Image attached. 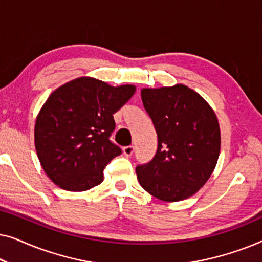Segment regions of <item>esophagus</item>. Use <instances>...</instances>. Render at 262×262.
Listing matches in <instances>:
<instances>
[{
  "instance_id": "esophagus-1",
  "label": "esophagus",
  "mask_w": 262,
  "mask_h": 262,
  "mask_svg": "<svg viewBox=\"0 0 262 262\" xmlns=\"http://www.w3.org/2000/svg\"><path fill=\"white\" fill-rule=\"evenodd\" d=\"M134 151H135V146H134V145L124 146V148H123V152H124V155H125V156H127V157L132 156V154H134Z\"/></svg>"
}]
</instances>
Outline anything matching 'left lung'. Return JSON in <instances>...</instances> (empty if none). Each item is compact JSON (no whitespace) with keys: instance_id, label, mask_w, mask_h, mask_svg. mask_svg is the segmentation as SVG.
Instances as JSON below:
<instances>
[{"instance_id":"obj_1","label":"left lung","mask_w":262,"mask_h":262,"mask_svg":"<svg viewBox=\"0 0 262 262\" xmlns=\"http://www.w3.org/2000/svg\"><path fill=\"white\" fill-rule=\"evenodd\" d=\"M144 108L157 132V151L137 166L139 184L163 202H180L195 194L216 167L221 128L211 106L185 84L143 88Z\"/></svg>"}]
</instances>
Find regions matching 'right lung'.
<instances>
[{"instance_id": "add662e5", "label": "right lung", "mask_w": 262, "mask_h": 262, "mask_svg": "<svg viewBox=\"0 0 262 262\" xmlns=\"http://www.w3.org/2000/svg\"><path fill=\"white\" fill-rule=\"evenodd\" d=\"M136 87H113L78 77L51 93L39 111L34 144L42 169L53 184L71 192L91 189L103 180V168L121 149L110 141L120 110Z\"/></svg>"}]
</instances>
